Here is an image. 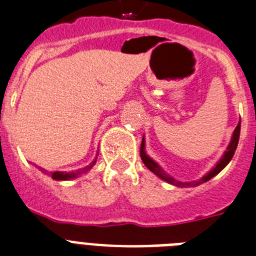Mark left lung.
<instances>
[{
    "instance_id": "1",
    "label": "left lung",
    "mask_w": 256,
    "mask_h": 256,
    "mask_svg": "<svg viewBox=\"0 0 256 256\" xmlns=\"http://www.w3.org/2000/svg\"><path fill=\"white\" fill-rule=\"evenodd\" d=\"M239 134H240V122H238L236 128L234 130V134L231 136V142H230L228 146H227V150H224V154L222 156L219 162L215 164V167H212L210 170L207 174L204 176H202L199 180H194V182H180V180L174 179L171 175H168L167 172L164 171L163 168L160 167L159 164L156 163L155 160L150 159V156L146 155V138H142V146H140V156H142V163L146 164V167L150 170V172H154L156 176H159L160 179L164 180V182H167V183L172 184V186H176V187H196V186H200V184L206 183V182H208L210 179H212L214 176H216L219 172L223 170V168L227 166V164L231 162L232 159L234 154H235V150H236L238 142H239Z\"/></svg>"
}]
</instances>
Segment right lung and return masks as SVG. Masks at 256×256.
Wrapping results in <instances>:
<instances>
[{"instance_id": "1", "label": "right lung", "mask_w": 256, "mask_h": 256, "mask_svg": "<svg viewBox=\"0 0 256 256\" xmlns=\"http://www.w3.org/2000/svg\"><path fill=\"white\" fill-rule=\"evenodd\" d=\"M96 160H97V156L93 159V162L89 166H86V167L81 168V170H77V171H72V172H61V171H56V172H52V174H46V172H44V174H46V175H50L52 176V179L54 180H70V179H76V178H78L80 175H82V174H86V172L90 170V168L96 164ZM40 168V167H38ZM41 171H42V168H41Z\"/></svg>"}]
</instances>
